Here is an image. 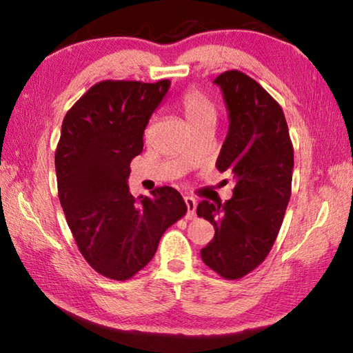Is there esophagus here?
I'll use <instances>...</instances> for the list:
<instances>
[{
  "instance_id": "1",
  "label": "esophagus",
  "mask_w": 353,
  "mask_h": 353,
  "mask_svg": "<svg viewBox=\"0 0 353 353\" xmlns=\"http://www.w3.org/2000/svg\"><path fill=\"white\" fill-rule=\"evenodd\" d=\"M185 204H187V218L193 219L196 216V199L191 198V196H187L185 198Z\"/></svg>"
}]
</instances>
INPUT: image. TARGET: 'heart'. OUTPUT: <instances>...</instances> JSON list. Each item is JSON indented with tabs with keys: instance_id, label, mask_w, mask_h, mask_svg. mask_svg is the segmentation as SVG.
Here are the masks:
<instances>
[{
	"instance_id": "obj_1",
	"label": "heart",
	"mask_w": 353,
	"mask_h": 353,
	"mask_svg": "<svg viewBox=\"0 0 353 353\" xmlns=\"http://www.w3.org/2000/svg\"><path fill=\"white\" fill-rule=\"evenodd\" d=\"M181 107L190 128L207 121L214 123V119H216L214 105L208 101L204 93L196 90V88H190V90L183 92L181 98Z\"/></svg>"
}]
</instances>
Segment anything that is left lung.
Returning a JSON list of instances; mask_svg holds the SVG:
<instances>
[{
  "mask_svg": "<svg viewBox=\"0 0 353 353\" xmlns=\"http://www.w3.org/2000/svg\"><path fill=\"white\" fill-rule=\"evenodd\" d=\"M229 112V130L216 160L235 179L232 199L202 201L199 218L214 227L202 261L227 280L263 263L279 235L291 196L294 152L282 107L252 77L232 70L213 81Z\"/></svg>",
  "mask_w": 353,
  "mask_h": 353,
  "instance_id": "obj_1",
  "label": "left lung"
}]
</instances>
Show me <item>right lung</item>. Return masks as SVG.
Segmentation results:
<instances>
[{
    "mask_svg": "<svg viewBox=\"0 0 353 353\" xmlns=\"http://www.w3.org/2000/svg\"><path fill=\"white\" fill-rule=\"evenodd\" d=\"M170 85L168 79L98 82L63 118L59 199L82 256L104 277L135 276L152 260L165 230L187 213L172 187L134 198L128 185L149 118Z\"/></svg>",
    "mask_w": 353,
    "mask_h": 353,
    "instance_id": "1",
    "label": "right lung"
}]
</instances>
